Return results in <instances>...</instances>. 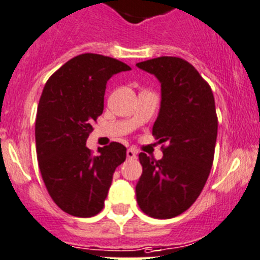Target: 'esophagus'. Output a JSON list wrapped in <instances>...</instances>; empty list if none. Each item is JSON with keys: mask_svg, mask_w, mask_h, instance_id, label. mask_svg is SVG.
Wrapping results in <instances>:
<instances>
[{"mask_svg": "<svg viewBox=\"0 0 260 260\" xmlns=\"http://www.w3.org/2000/svg\"><path fill=\"white\" fill-rule=\"evenodd\" d=\"M136 155H137V152H136V150L132 149V147L127 150V157H128V159H135Z\"/></svg>", "mask_w": 260, "mask_h": 260, "instance_id": "esophagus-1", "label": "esophagus"}]
</instances>
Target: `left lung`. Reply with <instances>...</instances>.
<instances>
[{
    "mask_svg": "<svg viewBox=\"0 0 260 260\" xmlns=\"http://www.w3.org/2000/svg\"><path fill=\"white\" fill-rule=\"evenodd\" d=\"M137 67L161 83L152 136L163 144V159L138 155L142 174L136 196L145 214L168 219L195 203L209 177L218 131L214 96L208 82L181 57L160 56Z\"/></svg>",
    "mask_w": 260,
    "mask_h": 260,
    "instance_id": "8db88e82",
    "label": "left lung"
}]
</instances>
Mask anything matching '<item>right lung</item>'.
Instances as JSON below:
<instances>
[{"mask_svg": "<svg viewBox=\"0 0 260 260\" xmlns=\"http://www.w3.org/2000/svg\"><path fill=\"white\" fill-rule=\"evenodd\" d=\"M131 70L99 53H82L46 82L36 118L38 166L51 199L65 213L88 218L103 210L113 174L127 156L119 142L94 155L86 142L92 123L103 114L106 83Z\"/></svg>", "mask_w": 260, "mask_h": 260, "instance_id": "right-lung-1", "label": "right lung"}]
</instances>
